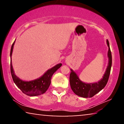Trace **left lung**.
I'll return each mask as SVG.
<instances>
[{"mask_svg":"<svg viewBox=\"0 0 124 124\" xmlns=\"http://www.w3.org/2000/svg\"><path fill=\"white\" fill-rule=\"evenodd\" d=\"M108 47V66L103 75V78L99 82L92 84H86L81 81L77 74L71 69L70 75V83L71 89L76 95L80 97L87 98L92 97L105 87L108 83L112 66V55L111 52L108 40H107Z\"/></svg>","mask_w":124,"mask_h":124,"instance_id":"8db88e82","label":"left lung"}]
</instances>
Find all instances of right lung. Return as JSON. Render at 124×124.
Listing matches in <instances>:
<instances>
[{"instance_id": "obj_1", "label": "right lung", "mask_w": 124, "mask_h": 124, "mask_svg": "<svg viewBox=\"0 0 124 124\" xmlns=\"http://www.w3.org/2000/svg\"><path fill=\"white\" fill-rule=\"evenodd\" d=\"M15 41L13 43L10 49V72L12 75L13 80L16 86L19 88L21 91L25 95L30 96H35L40 95L44 93L47 91L50 85L51 77L55 72L59 68L61 67L62 64H57L54 67L49 69L44 75L39 78L36 80L24 81L20 79L15 75L12 63V55L13 49Z\"/></svg>"}]
</instances>
